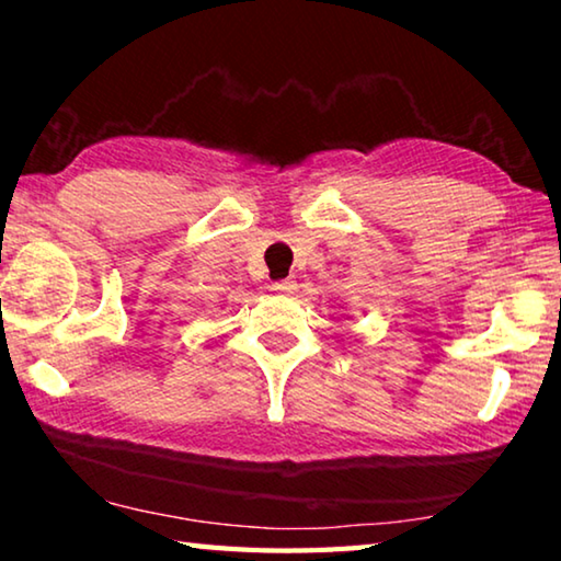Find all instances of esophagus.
Here are the masks:
<instances>
[{"label":"esophagus","instance_id":"obj_1","mask_svg":"<svg viewBox=\"0 0 561 561\" xmlns=\"http://www.w3.org/2000/svg\"><path fill=\"white\" fill-rule=\"evenodd\" d=\"M272 289L274 291H282V294H291L294 289H297V282H294V279H279V282L272 284Z\"/></svg>","mask_w":561,"mask_h":561}]
</instances>
